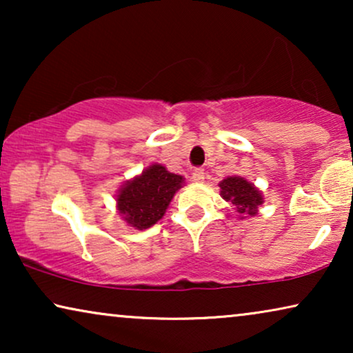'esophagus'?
<instances>
[{"label": "esophagus", "mask_w": 353, "mask_h": 353, "mask_svg": "<svg viewBox=\"0 0 353 353\" xmlns=\"http://www.w3.org/2000/svg\"><path fill=\"white\" fill-rule=\"evenodd\" d=\"M204 178H205L204 168H194V170H192V180H194V181L202 183V181H204Z\"/></svg>", "instance_id": "1"}]
</instances>
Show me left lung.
<instances>
[{
	"label": "left lung",
	"instance_id": "8db88e82",
	"mask_svg": "<svg viewBox=\"0 0 353 353\" xmlns=\"http://www.w3.org/2000/svg\"><path fill=\"white\" fill-rule=\"evenodd\" d=\"M219 186L220 196L236 207L241 219H244V215L254 216L259 205L263 204L262 192L243 176H228L220 181Z\"/></svg>",
	"mask_w": 353,
	"mask_h": 353
}]
</instances>
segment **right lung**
<instances>
[{
	"mask_svg": "<svg viewBox=\"0 0 353 353\" xmlns=\"http://www.w3.org/2000/svg\"><path fill=\"white\" fill-rule=\"evenodd\" d=\"M185 178L170 173L161 163L144 168L141 175L125 183L119 190L117 209L122 219L134 230L156 225L180 190Z\"/></svg>",
	"mask_w": 353,
	"mask_h": 353,
	"instance_id": "obj_1",
	"label": "right lung"
}]
</instances>
